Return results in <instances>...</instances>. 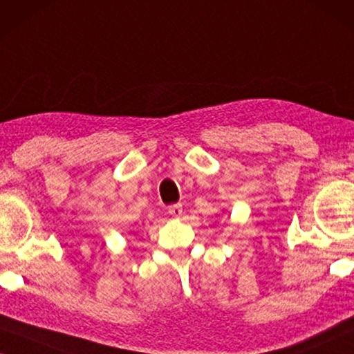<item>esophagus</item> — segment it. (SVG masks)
<instances>
[{
    "label": "esophagus",
    "mask_w": 354,
    "mask_h": 354,
    "mask_svg": "<svg viewBox=\"0 0 354 354\" xmlns=\"http://www.w3.org/2000/svg\"><path fill=\"white\" fill-rule=\"evenodd\" d=\"M168 213H170L171 216L179 218V216L183 215V205H181V203H176V205H171L170 208H168Z\"/></svg>",
    "instance_id": "esophagus-1"
}]
</instances>
